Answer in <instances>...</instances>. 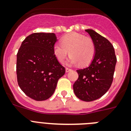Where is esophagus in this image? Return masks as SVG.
<instances>
[{
    "label": "esophagus",
    "instance_id": "1",
    "mask_svg": "<svg viewBox=\"0 0 131 131\" xmlns=\"http://www.w3.org/2000/svg\"><path fill=\"white\" fill-rule=\"evenodd\" d=\"M71 70H72L71 69H69V68H66V71L67 73H68V72L71 71Z\"/></svg>",
    "mask_w": 131,
    "mask_h": 131
}]
</instances>
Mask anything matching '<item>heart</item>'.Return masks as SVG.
<instances>
[{
	"instance_id": "heart-1",
	"label": "heart",
	"mask_w": 131,
	"mask_h": 131,
	"mask_svg": "<svg viewBox=\"0 0 131 131\" xmlns=\"http://www.w3.org/2000/svg\"><path fill=\"white\" fill-rule=\"evenodd\" d=\"M60 42L53 47L54 54L60 63L65 62L68 52L71 56L69 63L72 64L78 63L80 66H86L93 60L95 46L90 37L73 32L62 37Z\"/></svg>"
}]
</instances>
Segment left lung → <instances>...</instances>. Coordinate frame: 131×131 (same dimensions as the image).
Segmentation results:
<instances>
[{
  "label": "left lung",
  "mask_w": 131,
  "mask_h": 131,
  "mask_svg": "<svg viewBox=\"0 0 131 131\" xmlns=\"http://www.w3.org/2000/svg\"><path fill=\"white\" fill-rule=\"evenodd\" d=\"M94 41L95 54L89 66L77 70L79 78L73 91L79 99L92 101L101 97L113 81L117 58L112 43L105 37L91 29L86 30Z\"/></svg>",
  "instance_id": "obj_1"
}]
</instances>
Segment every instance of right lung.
<instances>
[{
	"instance_id": "right-lung-1",
	"label": "right lung",
	"mask_w": 131,
	"mask_h": 131,
	"mask_svg": "<svg viewBox=\"0 0 131 131\" xmlns=\"http://www.w3.org/2000/svg\"><path fill=\"white\" fill-rule=\"evenodd\" d=\"M54 33H34L22 42L17 54V82L31 99L45 101L54 92L66 69L54 54Z\"/></svg>"
}]
</instances>
